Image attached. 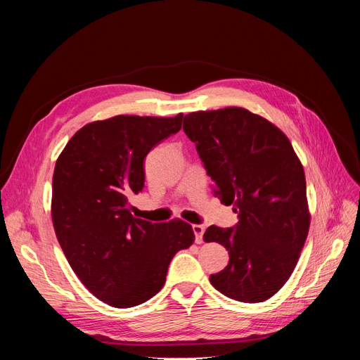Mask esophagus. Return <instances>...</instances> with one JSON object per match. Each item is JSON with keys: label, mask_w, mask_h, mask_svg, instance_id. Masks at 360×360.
Returning <instances> with one entry per match:
<instances>
[{"label": "esophagus", "mask_w": 360, "mask_h": 360, "mask_svg": "<svg viewBox=\"0 0 360 360\" xmlns=\"http://www.w3.org/2000/svg\"><path fill=\"white\" fill-rule=\"evenodd\" d=\"M192 230L195 234V242L202 243V234L205 231V228L202 225H192Z\"/></svg>", "instance_id": "34e87169"}]
</instances>
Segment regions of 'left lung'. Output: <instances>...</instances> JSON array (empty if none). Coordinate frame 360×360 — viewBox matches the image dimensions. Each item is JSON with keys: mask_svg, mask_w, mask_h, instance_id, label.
<instances>
[{"mask_svg": "<svg viewBox=\"0 0 360 360\" xmlns=\"http://www.w3.org/2000/svg\"><path fill=\"white\" fill-rule=\"evenodd\" d=\"M183 130L197 147L213 193L233 205L238 222L209 226L205 242L226 248L230 261L212 285L224 296L264 302L291 276L309 230L307 180L288 138L243 108L198 111Z\"/></svg>", "mask_w": 360, "mask_h": 360, "instance_id": "1", "label": "left lung"}]
</instances>
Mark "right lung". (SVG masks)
Returning a JSON list of instances; mask_svg holds the SVG:
<instances>
[{
	"label": "right lung",
	"instance_id": "1",
	"mask_svg": "<svg viewBox=\"0 0 360 360\" xmlns=\"http://www.w3.org/2000/svg\"><path fill=\"white\" fill-rule=\"evenodd\" d=\"M176 117L117 115L76 132L52 179V222L70 267L97 299L114 308L147 302L165 284L168 266L193 243L181 219L134 217L129 198L144 188V159L177 134Z\"/></svg>",
	"mask_w": 360,
	"mask_h": 360
}]
</instances>
